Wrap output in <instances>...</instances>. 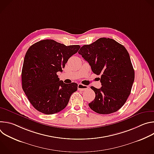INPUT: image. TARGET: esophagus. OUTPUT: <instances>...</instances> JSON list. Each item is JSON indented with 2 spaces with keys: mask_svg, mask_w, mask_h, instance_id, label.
Wrapping results in <instances>:
<instances>
[{
  "mask_svg": "<svg viewBox=\"0 0 154 154\" xmlns=\"http://www.w3.org/2000/svg\"><path fill=\"white\" fill-rule=\"evenodd\" d=\"M88 86H86V85H82L81 83H79L78 85V90L79 91H85L87 89H88Z\"/></svg>",
  "mask_w": 154,
  "mask_h": 154,
  "instance_id": "esophagus-1",
  "label": "esophagus"
}]
</instances>
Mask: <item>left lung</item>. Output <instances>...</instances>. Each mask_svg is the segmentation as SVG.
Returning <instances> with one entry per match:
<instances>
[{
  "instance_id": "1",
  "label": "left lung",
  "mask_w": 154,
  "mask_h": 154,
  "mask_svg": "<svg viewBox=\"0 0 154 154\" xmlns=\"http://www.w3.org/2000/svg\"><path fill=\"white\" fill-rule=\"evenodd\" d=\"M78 52L88 62L92 71L100 75V88L91 86L96 97L89 106L99 114L117 112L125 103L135 79L127 51L113 39L100 38L83 46Z\"/></svg>"
}]
</instances>
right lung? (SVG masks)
I'll return each instance as SVG.
<instances>
[{"label":"right lung","mask_w":154,"mask_h":154,"mask_svg":"<svg viewBox=\"0 0 154 154\" xmlns=\"http://www.w3.org/2000/svg\"><path fill=\"white\" fill-rule=\"evenodd\" d=\"M80 48L45 39L33 44L27 50L22 69V87L31 104L39 112L52 115L61 111L77 90V83H64L57 72L63 71L68 59Z\"/></svg>","instance_id":"1"}]
</instances>
